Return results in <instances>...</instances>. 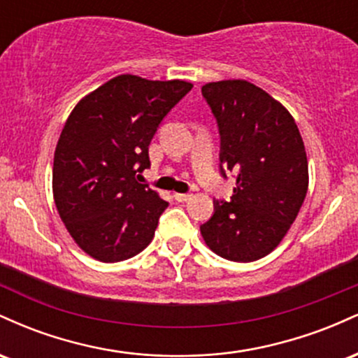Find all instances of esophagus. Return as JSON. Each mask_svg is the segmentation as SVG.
Listing matches in <instances>:
<instances>
[{"label":"esophagus","mask_w":358,"mask_h":358,"mask_svg":"<svg viewBox=\"0 0 358 358\" xmlns=\"http://www.w3.org/2000/svg\"><path fill=\"white\" fill-rule=\"evenodd\" d=\"M176 202H187L192 199V193H173Z\"/></svg>","instance_id":"obj_1"}]
</instances>
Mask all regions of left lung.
Returning <instances> with one entry per match:
<instances>
[{
  "label": "left lung",
  "instance_id": "left-lung-1",
  "mask_svg": "<svg viewBox=\"0 0 358 358\" xmlns=\"http://www.w3.org/2000/svg\"><path fill=\"white\" fill-rule=\"evenodd\" d=\"M202 96L219 127L220 175L232 171L236 188L213 200L200 232L220 257L256 261L282 241L305 202V145L293 116L250 82H210Z\"/></svg>",
  "mask_w": 358,
  "mask_h": 358
}]
</instances>
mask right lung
<instances>
[{
    "label": "right lung",
    "instance_id": "1",
    "mask_svg": "<svg viewBox=\"0 0 358 358\" xmlns=\"http://www.w3.org/2000/svg\"><path fill=\"white\" fill-rule=\"evenodd\" d=\"M192 87L126 73L73 108L53 156V199L89 256L124 261L153 239L168 202L138 178L151 165L148 148L159 124Z\"/></svg>",
    "mask_w": 358,
    "mask_h": 358
}]
</instances>
